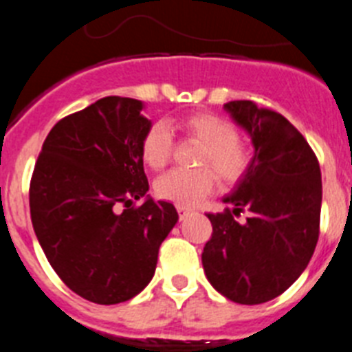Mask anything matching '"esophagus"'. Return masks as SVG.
Listing matches in <instances>:
<instances>
[{"label":"esophagus","instance_id":"34e87169","mask_svg":"<svg viewBox=\"0 0 352 352\" xmlns=\"http://www.w3.org/2000/svg\"><path fill=\"white\" fill-rule=\"evenodd\" d=\"M178 208V213H179V219H185L188 215V213L192 212L190 208H187V206H176Z\"/></svg>","mask_w":352,"mask_h":352}]
</instances>
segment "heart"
Segmentation results:
<instances>
[{
    "instance_id": "heart-1",
    "label": "heart",
    "mask_w": 352,
    "mask_h": 352,
    "mask_svg": "<svg viewBox=\"0 0 352 352\" xmlns=\"http://www.w3.org/2000/svg\"><path fill=\"white\" fill-rule=\"evenodd\" d=\"M174 128L201 144L197 165L212 166L224 183L239 182L249 169L251 151L239 139L236 128L215 113H192L174 122ZM173 151V135L162 122L153 124L140 142L142 162L153 170L167 165ZM215 175L203 169L170 170L156 179L158 197L178 206H196L215 188Z\"/></svg>"
}]
</instances>
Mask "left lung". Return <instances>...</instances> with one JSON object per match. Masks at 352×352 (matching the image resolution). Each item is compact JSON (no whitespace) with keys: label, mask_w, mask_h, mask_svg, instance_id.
<instances>
[{"label":"left lung","mask_w":352,"mask_h":352,"mask_svg":"<svg viewBox=\"0 0 352 352\" xmlns=\"http://www.w3.org/2000/svg\"><path fill=\"white\" fill-rule=\"evenodd\" d=\"M224 110L251 137L249 169L224 197L233 208L208 213L212 239L201 260L212 287L239 305H262L302 274L319 240L322 179L306 139L281 113L253 101ZM249 209L245 223L234 215Z\"/></svg>","instance_id":"left-lung-1"}]
</instances>
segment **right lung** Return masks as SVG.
<instances>
[{
    "label": "right lung",
    "mask_w": 352,
    "mask_h": 352,
    "mask_svg": "<svg viewBox=\"0 0 352 352\" xmlns=\"http://www.w3.org/2000/svg\"><path fill=\"white\" fill-rule=\"evenodd\" d=\"M142 110L139 99L108 96L64 117L42 144L30 183L32 224L47 262L98 305L142 292L178 222L174 205L146 196L140 142L151 121Z\"/></svg>",
    "instance_id": "1"
}]
</instances>
